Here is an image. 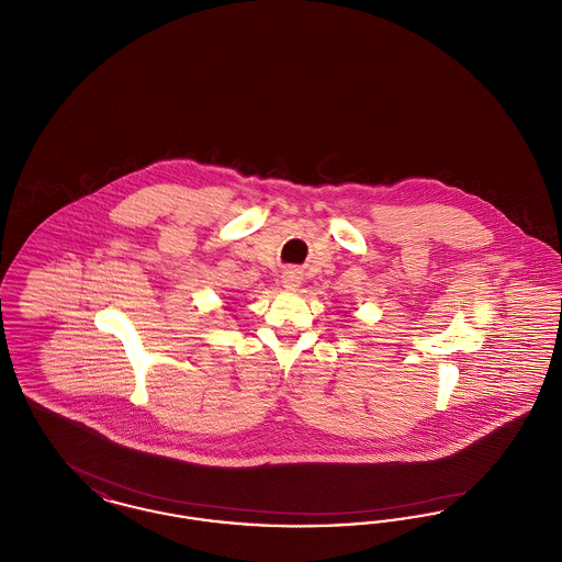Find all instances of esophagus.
I'll use <instances>...</instances> for the list:
<instances>
[{
	"label": "esophagus",
	"instance_id": "obj_1",
	"mask_svg": "<svg viewBox=\"0 0 562 562\" xmlns=\"http://www.w3.org/2000/svg\"><path fill=\"white\" fill-rule=\"evenodd\" d=\"M301 282H303V278H301V273L299 271H294V269H286L284 273H282V284H284V289H299L301 286Z\"/></svg>",
	"mask_w": 562,
	"mask_h": 562
}]
</instances>
